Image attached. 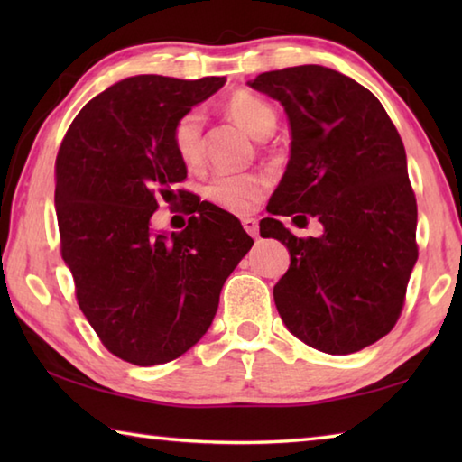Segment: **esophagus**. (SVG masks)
Returning <instances> with one entry per match:
<instances>
[{"label": "esophagus", "mask_w": 462, "mask_h": 462, "mask_svg": "<svg viewBox=\"0 0 462 462\" xmlns=\"http://www.w3.org/2000/svg\"><path fill=\"white\" fill-rule=\"evenodd\" d=\"M242 226L252 238H258V220L256 218H242Z\"/></svg>", "instance_id": "obj_1"}]
</instances>
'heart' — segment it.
Returning a JSON list of instances; mask_svg holds the SVG:
<instances>
[{
    "mask_svg": "<svg viewBox=\"0 0 462 462\" xmlns=\"http://www.w3.org/2000/svg\"><path fill=\"white\" fill-rule=\"evenodd\" d=\"M226 111L254 139H268L276 131V111H273V106L266 99H262V97L254 93H234L228 103H226ZM202 126L204 116L200 111H190L182 115L179 123L174 125L172 144L179 159L186 166H199L202 162ZM263 190H266V180L260 174H218L206 184L204 196L224 210L234 214H246L262 199Z\"/></svg>",
    "mask_w": 462,
    "mask_h": 462,
    "instance_id": "obj_1",
    "label": "heart"
}]
</instances>
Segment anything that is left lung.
<instances>
[{
  "label": "left lung",
  "instance_id": "left-lung-1",
  "mask_svg": "<svg viewBox=\"0 0 462 462\" xmlns=\"http://www.w3.org/2000/svg\"><path fill=\"white\" fill-rule=\"evenodd\" d=\"M248 85L280 101L291 131L268 212L323 226L319 238H298L276 218L260 222L262 236L290 252L273 301L298 339L349 356L393 329L419 256L403 141L377 97L329 67H288Z\"/></svg>",
  "mask_w": 462,
  "mask_h": 462
}]
</instances>
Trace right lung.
Masks as SVG:
<instances>
[{
  "label": "right lung",
  "mask_w": 462,
  "mask_h": 462,
  "mask_svg": "<svg viewBox=\"0 0 462 462\" xmlns=\"http://www.w3.org/2000/svg\"><path fill=\"white\" fill-rule=\"evenodd\" d=\"M224 81L126 77L83 106L57 154L61 256L77 301L103 346L133 365L169 363L202 339L254 244L236 216L200 200L182 232L151 226L156 196L186 179L174 125Z\"/></svg>",
  "instance_id": "obj_1"
}]
</instances>
